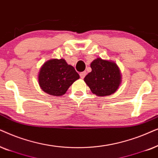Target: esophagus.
Returning a JSON list of instances; mask_svg holds the SVG:
<instances>
[{
    "label": "esophagus",
    "mask_w": 158,
    "mask_h": 158,
    "mask_svg": "<svg viewBox=\"0 0 158 158\" xmlns=\"http://www.w3.org/2000/svg\"><path fill=\"white\" fill-rule=\"evenodd\" d=\"M86 74H87V72H86V71H83V72H81L80 73H79V75H80V77L81 78V79H84V78L85 77Z\"/></svg>",
    "instance_id": "34e87169"
}]
</instances>
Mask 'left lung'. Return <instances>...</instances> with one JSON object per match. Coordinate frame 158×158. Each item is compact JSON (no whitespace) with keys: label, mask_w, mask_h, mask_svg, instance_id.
Instances as JSON below:
<instances>
[{"label":"left lung","mask_w":158,"mask_h":158,"mask_svg":"<svg viewBox=\"0 0 158 158\" xmlns=\"http://www.w3.org/2000/svg\"><path fill=\"white\" fill-rule=\"evenodd\" d=\"M92 71L84 80L92 92L97 96H107L114 93L121 82L118 66L111 60L98 58L91 63Z\"/></svg>","instance_id":"8db88e82"}]
</instances>
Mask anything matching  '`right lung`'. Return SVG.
Returning <instances> with one entry per match:
<instances>
[{
    "instance_id": "1",
    "label": "right lung",
    "mask_w": 158,
    "mask_h": 158,
    "mask_svg": "<svg viewBox=\"0 0 158 158\" xmlns=\"http://www.w3.org/2000/svg\"><path fill=\"white\" fill-rule=\"evenodd\" d=\"M79 75L64 59H50L41 67L38 74L40 87L52 96H62Z\"/></svg>"
}]
</instances>
